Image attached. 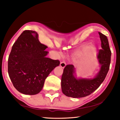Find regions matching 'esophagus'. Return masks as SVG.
<instances>
[{
  "label": "esophagus",
  "mask_w": 120,
  "mask_h": 120,
  "mask_svg": "<svg viewBox=\"0 0 120 120\" xmlns=\"http://www.w3.org/2000/svg\"><path fill=\"white\" fill-rule=\"evenodd\" d=\"M60 65L61 66V67H62V68H64L65 67V65H66V63L64 61H62L60 62Z\"/></svg>",
  "instance_id": "obj_1"
}]
</instances>
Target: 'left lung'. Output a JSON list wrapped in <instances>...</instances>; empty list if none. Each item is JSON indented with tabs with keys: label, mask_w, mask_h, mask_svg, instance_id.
Listing matches in <instances>:
<instances>
[{
	"label": "left lung",
	"mask_w": 120,
	"mask_h": 120,
	"mask_svg": "<svg viewBox=\"0 0 120 120\" xmlns=\"http://www.w3.org/2000/svg\"><path fill=\"white\" fill-rule=\"evenodd\" d=\"M98 33L102 48L99 50L97 56L101 64L100 71L93 79H77L73 75L74 65H67L61 77V88L63 94L68 97L82 98L90 95L99 87L106 77L111 62V52L107 37L100 32Z\"/></svg>",
	"instance_id": "left-lung-1"
}]
</instances>
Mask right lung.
<instances>
[{
  "instance_id": "right-lung-1",
  "label": "right lung",
  "mask_w": 120,
  "mask_h": 120,
  "mask_svg": "<svg viewBox=\"0 0 120 120\" xmlns=\"http://www.w3.org/2000/svg\"><path fill=\"white\" fill-rule=\"evenodd\" d=\"M47 48L39 41L37 33L31 30H24L13 45L8 71L14 87L21 93H39L47 77L60 64L59 60L46 57Z\"/></svg>"
}]
</instances>
